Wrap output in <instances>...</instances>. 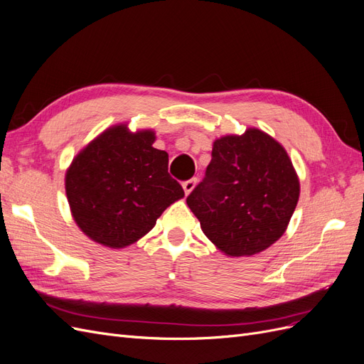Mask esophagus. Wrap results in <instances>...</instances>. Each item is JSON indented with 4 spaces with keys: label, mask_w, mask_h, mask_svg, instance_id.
Wrapping results in <instances>:
<instances>
[{
    "label": "esophagus",
    "mask_w": 364,
    "mask_h": 364,
    "mask_svg": "<svg viewBox=\"0 0 364 364\" xmlns=\"http://www.w3.org/2000/svg\"><path fill=\"white\" fill-rule=\"evenodd\" d=\"M196 185H197V179L196 178H193V179H190V181H185L183 183H182V186H183V191H185V194L188 196L194 188H196Z\"/></svg>",
    "instance_id": "1"
}]
</instances>
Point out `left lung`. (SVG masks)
Wrapping results in <instances>:
<instances>
[{
	"label": "left lung",
	"instance_id": "obj_1",
	"mask_svg": "<svg viewBox=\"0 0 364 364\" xmlns=\"http://www.w3.org/2000/svg\"><path fill=\"white\" fill-rule=\"evenodd\" d=\"M299 191L287 151L253 127L214 141L205 178L186 197V205L225 255L250 257L282 237Z\"/></svg>",
	"mask_w": 364,
	"mask_h": 364
}]
</instances>
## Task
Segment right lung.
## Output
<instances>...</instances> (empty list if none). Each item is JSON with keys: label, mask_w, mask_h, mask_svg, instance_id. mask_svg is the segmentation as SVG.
Listing matches in <instances>:
<instances>
[{"label": "right lung", "mask_w": 364, "mask_h": 364, "mask_svg": "<svg viewBox=\"0 0 364 364\" xmlns=\"http://www.w3.org/2000/svg\"><path fill=\"white\" fill-rule=\"evenodd\" d=\"M153 130L106 129L77 155L65 174L74 222L98 245H134L185 196L168 174L167 151L153 147Z\"/></svg>", "instance_id": "right-lung-1"}]
</instances>
